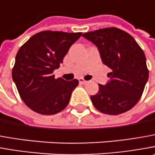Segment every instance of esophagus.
<instances>
[{"label":"esophagus","mask_w":155,"mask_h":155,"mask_svg":"<svg viewBox=\"0 0 155 155\" xmlns=\"http://www.w3.org/2000/svg\"><path fill=\"white\" fill-rule=\"evenodd\" d=\"M79 82L81 83V84H86V83H87V81H85L83 78H80V79H79Z\"/></svg>","instance_id":"1"}]
</instances>
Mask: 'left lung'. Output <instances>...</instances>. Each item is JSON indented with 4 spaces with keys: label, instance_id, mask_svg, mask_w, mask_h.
Returning a JSON list of instances; mask_svg holds the SVG:
<instances>
[{
    "label": "left lung",
    "instance_id": "8db88e82",
    "mask_svg": "<svg viewBox=\"0 0 155 155\" xmlns=\"http://www.w3.org/2000/svg\"><path fill=\"white\" fill-rule=\"evenodd\" d=\"M97 46L101 60L111 71L109 81L99 85L91 96L94 107L105 114L118 115L134 107L148 80L146 56L134 38L123 30L110 27L82 35Z\"/></svg>",
    "mask_w": 155,
    "mask_h": 155
}]
</instances>
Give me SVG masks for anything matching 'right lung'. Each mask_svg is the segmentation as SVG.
I'll use <instances>...</instances> for the list:
<instances>
[{"mask_svg":"<svg viewBox=\"0 0 155 155\" xmlns=\"http://www.w3.org/2000/svg\"><path fill=\"white\" fill-rule=\"evenodd\" d=\"M81 34L45 31L31 37L20 47L12 77L20 98L35 112L53 115L67 107L79 81L56 79L53 72Z\"/></svg>","mask_w":155,"mask_h":155,"instance_id":"right-lung-1","label":"right lung"}]
</instances>
